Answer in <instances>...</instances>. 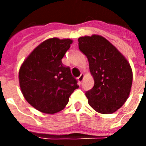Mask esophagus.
Wrapping results in <instances>:
<instances>
[{
	"instance_id": "obj_1",
	"label": "esophagus",
	"mask_w": 146,
	"mask_h": 146,
	"mask_svg": "<svg viewBox=\"0 0 146 146\" xmlns=\"http://www.w3.org/2000/svg\"><path fill=\"white\" fill-rule=\"evenodd\" d=\"M84 78V73H81V74H80V76L77 78V80H78V82H79V84H82Z\"/></svg>"
}]
</instances>
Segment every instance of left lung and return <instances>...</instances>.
<instances>
[{
  "label": "left lung",
  "instance_id": "obj_1",
  "mask_svg": "<svg viewBox=\"0 0 146 146\" xmlns=\"http://www.w3.org/2000/svg\"><path fill=\"white\" fill-rule=\"evenodd\" d=\"M79 49L85 54L95 84L85 95L96 112L110 114L128 98L133 73L128 61L108 40L94 34L78 39Z\"/></svg>",
  "mask_w": 146,
  "mask_h": 146
}]
</instances>
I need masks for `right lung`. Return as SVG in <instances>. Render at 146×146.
Returning a JSON list of instances; mask_svg holds the SVG:
<instances>
[{
    "label": "right lung",
    "mask_w": 146,
    "mask_h": 146,
    "mask_svg": "<svg viewBox=\"0 0 146 146\" xmlns=\"http://www.w3.org/2000/svg\"><path fill=\"white\" fill-rule=\"evenodd\" d=\"M72 43L71 39H48L28 55L20 66L21 92L28 103L41 113L60 112L71 94L79 88L70 67L62 62Z\"/></svg>",
    "instance_id": "right-lung-1"
}]
</instances>
